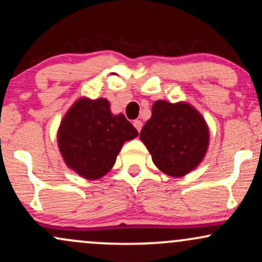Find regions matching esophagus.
Segmentation results:
<instances>
[{"label": "esophagus", "instance_id": "34e87169", "mask_svg": "<svg viewBox=\"0 0 262 262\" xmlns=\"http://www.w3.org/2000/svg\"><path fill=\"white\" fill-rule=\"evenodd\" d=\"M133 125H134L135 128H137L138 132H140L141 130V127H143V123H141V121H138V119H137V121L133 122Z\"/></svg>", "mask_w": 262, "mask_h": 262}]
</instances>
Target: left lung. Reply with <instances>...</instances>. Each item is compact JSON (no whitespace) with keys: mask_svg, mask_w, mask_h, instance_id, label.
<instances>
[{"mask_svg":"<svg viewBox=\"0 0 262 262\" xmlns=\"http://www.w3.org/2000/svg\"><path fill=\"white\" fill-rule=\"evenodd\" d=\"M140 139L159 170L181 177L202 161L209 132L202 116L188 103L156 101L151 118L141 129Z\"/></svg>","mask_w":262,"mask_h":262,"instance_id":"8db88e82","label":"left lung"}]
</instances>
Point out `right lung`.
I'll list each match as a JSON object with an SVG mask.
<instances>
[{"label": "right lung", "instance_id": "right-lung-1", "mask_svg": "<svg viewBox=\"0 0 262 262\" xmlns=\"http://www.w3.org/2000/svg\"><path fill=\"white\" fill-rule=\"evenodd\" d=\"M137 137L138 130L122 113H111L106 98H81L61 121L58 144L70 169L96 180L112 169L124 141Z\"/></svg>", "mask_w": 262, "mask_h": 262}]
</instances>
